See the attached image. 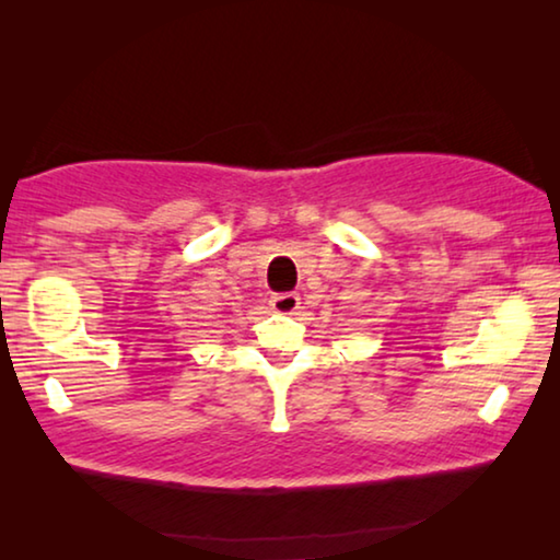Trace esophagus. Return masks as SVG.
I'll list each match as a JSON object with an SVG mask.
<instances>
[{
  "instance_id": "34e87169",
  "label": "esophagus",
  "mask_w": 560,
  "mask_h": 560,
  "mask_svg": "<svg viewBox=\"0 0 560 560\" xmlns=\"http://www.w3.org/2000/svg\"><path fill=\"white\" fill-rule=\"evenodd\" d=\"M270 305L275 313L290 316V313H295L298 308H301V298H298V293H278V295H272Z\"/></svg>"
}]
</instances>
